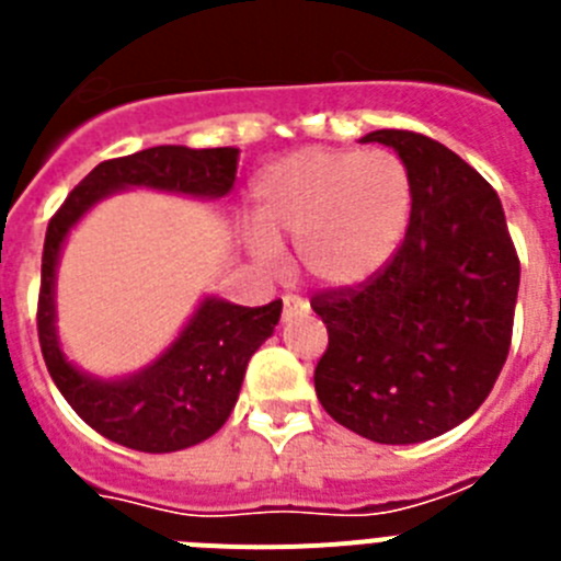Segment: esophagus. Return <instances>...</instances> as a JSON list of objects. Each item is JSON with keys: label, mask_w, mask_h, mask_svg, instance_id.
Masks as SVG:
<instances>
[{"label": "esophagus", "mask_w": 561, "mask_h": 561, "mask_svg": "<svg viewBox=\"0 0 561 561\" xmlns=\"http://www.w3.org/2000/svg\"><path fill=\"white\" fill-rule=\"evenodd\" d=\"M306 311H309V304H306L304 297H297V295L284 297V320H295V317L306 314Z\"/></svg>", "instance_id": "esophagus-1"}]
</instances>
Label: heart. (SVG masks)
Segmentation results:
<instances>
[{"instance_id": "obj_1", "label": "heart", "mask_w": 561, "mask_h": 561, "mask_svg": "<svg viewBox=\"0 0 561 561\" xmlns=\"http://www.w3.org/2000/svg\"><path fill=\"white\" fill-rule=\"evenodd\" d=\"M413 207L408 165L388 148H304L257 173L250 250L272 266L277 244L323 286H356L388 264Z\"/></svg>"}]
</instances>
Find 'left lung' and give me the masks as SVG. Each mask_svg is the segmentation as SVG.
I'll use <instances>...</instances> for the list:
<instances>
[{
  "label": "left lung",
  "instance_id": "left-lung-1",
  "mask_svg": "<svg viewBox=\"0 0 561 561\" xmlns=\"http://www.w3.org/2000/svg\"><path fill=\"white\" fill-rule=\"evenodd\" d=\"M413 207L390 261L356 286L323 289L329 348L314 368L325 413L376 444H419L458 427L492 393L512 348L519 257L494 187L433 137L381 128Z\"/></svg>",
  "mask_w": 561,
  "mask_h": 561
}]
</instances>
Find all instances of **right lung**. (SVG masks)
<instances>
[{
    "instance_id": "1",
    "label": "right lung",
    "mask_w": 561,
    "mask_h": 561,
    "mask_svg": "<svg viewBox=\"0 0 561 561\" xmlns=\"http://www.w3.org/2000/svg\"><path fill=\"white\" fill-rule=\"evenodd\" d=\"M236 148H146L92 168L49 219L36 311L44 362L69 408L121 447L176 453L219 433L236 408L247 362L275 331L284 304L272 300L247 309L207 297L180 340L146 370L121 381L92 379L72 368L58 348L53 284L64 238L89 207L121 187L142 185L219 199L236 185Z\"/></svg>"
}]
</instances>
